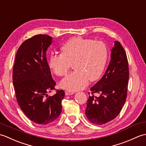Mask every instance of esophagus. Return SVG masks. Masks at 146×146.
I'll list each match as a JSON object with an SVG mask.
<instances>
[{"instance_id": "esophagus-1", "label": "esophagus", "mask_w": 146, "mask_h": 146, "mask_svg": "<svg viewBox=\"0 0 146 146\" xmlns=\"http://www.w3.org/2000/svg\"><path fill=\"white\" fill-rule=\"evenodd\" d=\"M74 94H75V92L72 91H70V90L65 91V94H66V95H73Z\"/></svg>"}]
</instances>
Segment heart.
Returning <instances> with one entry per match:
<instances>
[{"instance_id": "b5f03b06", "label": "heart", "mask_w": 146, "mask_h": 146, "mask_svg": "<svg viewBox=\"0 0 146 146\" xmlns=\"http://www.w3.org/2000/svg\"><path fill=\"white\" fill-rule=\"evenodd\" d=\"M61 54H52L49 66L56 75H66L73 63L74 70L62 80V88L71 91L83 89L91 82L97 80L106 64L108 51L101 41L73 37L65 42L61 48Z\"/></svg>"}]
</instances>
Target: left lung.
<instances>
[{"mask_svg":"<svg viewBox=\"0 0 146 146\" xmlns=\"http://www.w3.org/2000/svg\"><path fill=\"white\" fill-rule=\"evenodd\" d=\"M129 71L124 49L115 41L111 60L105 75L90 88L85 115L90 122L102 125L114 119L120 112L127 95ZM94 93L99 94L98 97Z\"/></svg>","mask_w":146,"mask_h":146,"instance_id":"1","label":"left lung"}]
</instances>
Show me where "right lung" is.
Returning a JSON list of instances; mask_svg holds the SVG:
<instances>
[{
    "instance_id": "obj_1",
    "label": "right lung",
    "mask_w": 146,
    "mask_h": 146,
    "mask_svg": "<svg viewBox=\"0 0 146 146\" xmlns=\"http://www.w3.org/2000/svg\"><path fill=\"white\" fill-rule=\"evenodd\" d=\"M52 41L51 36L38 35L23 42L17 51L12 73L20 108L31 120L41 125L60 116L65 95L63 90H57L52 97L48 95L56 85L46 59Z\"/></svg>"
}]
</instances>
